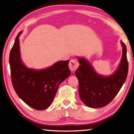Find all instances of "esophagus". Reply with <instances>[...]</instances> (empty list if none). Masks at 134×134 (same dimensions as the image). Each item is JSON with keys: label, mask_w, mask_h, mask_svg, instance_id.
Here are the masks:
<instances>
[{"label": "esophagus", "mask_w": 134, "mask_h": 134, "mask_svg": "<svg viewBox=\"0 0 134 134\" xmlns=\"http://www.w3.org/2000/svg\"><path fill=\"white\" fill-rule=\"evenodd\" d=\"M79 64L75 59H71L69 63V68L71 71H74L78 69Z\"/></svg>", "instance_id": "1"}]
</instances>
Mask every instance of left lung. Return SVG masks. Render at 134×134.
Listing matches in <instances>:
<instances>
[{"label":"left lung","mask_w":134,"mask_h":134,"mask_svg":"<svg viewBox=\"0 0 134 134\" xmlns=\"http://www.w3.org/2000/svg\"><path fill=\"white\" fill-rule=\"evenodd\" d=\"M120 43L123 53L120 64L109 76L99 74L87 60L77 58L80 64L75 71L79 82V94L87 107L98 108L107 105L118 94L126 81L129 71L127 48L123 41Z\"/></svg>","instance_id":"obj_1"}]
</instances>
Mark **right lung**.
<instances>
[{"instance_id": "1", "label": "right lung", "mask_w": 134, "mask_h": 134, "mask_svg": "<svg viewBox=\"0 0 134 134\" xmlns=\"http://www.w3.org/2000/svg\"><path fill=\"white\" fill-rule=\"evenodd\" d=\"M15 40L10 53L11 81L17 95L34 109L44 110L49 107L58 91L59 85L71 74L69 60L59 61L45 69H29L22 61L19 37Z\"/></svg>"}]
</instances>
